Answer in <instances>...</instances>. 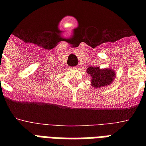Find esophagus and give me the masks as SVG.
Segmentation results:
<instances>
[{"mask_svg":"<svg viewBox=\"0 0 146 146\" xmlns=\"http://www.w3.org/2000/svg\"><path fill=\"white\" fill-rule=\"evenodd\" d=\"M79 67H80V66H74V67H73V68H75V69H79Z\"/></svg>","mask_w":146,"mask_h":146,"instance_id":"1","label":"esophagus"}]
</instances>
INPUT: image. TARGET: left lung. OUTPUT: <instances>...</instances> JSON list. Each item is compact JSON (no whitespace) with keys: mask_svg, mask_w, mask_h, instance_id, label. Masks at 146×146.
<instances>
[{"mask_svg":"<svg viewBox=\"0 0 146 146\" xmlns=\"http://www.w3.org/2000/svg\"><path fill=\"white\" fill-rule=\"evenodd\" d=\"M86 72L92 77L91 84L94 88L109 86L116 76V73L111 69H100V67L89 66Z\"/></svg>","mask_w":146,"mask_h":146,"instance_id":"1","label":"left lung"}]
</instances>
